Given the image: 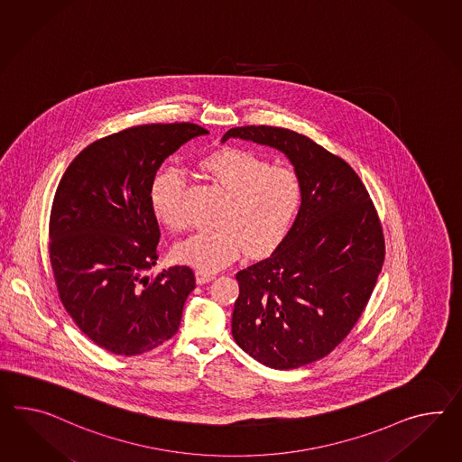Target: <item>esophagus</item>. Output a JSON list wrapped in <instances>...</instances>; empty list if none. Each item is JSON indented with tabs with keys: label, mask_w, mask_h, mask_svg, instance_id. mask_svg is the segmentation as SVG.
Instances as JSON below:
<instances>
[{
	"label": "esophagus",
	"mask_w": 462,
	"mask_h": 462,
	"mask_svg": "<svg viewBox=\"0 0 462 462\" xmlns=\"http://www.w3.org/2000/svg\"><path fill=\"white\" fill-rule=\"evenodd\" d=\"M211 280H214V274H211V273L202 272V270L196 272V282H198V284L209 283Z\"/></svg>",
	"instance_id": "34e87169"
}]
</instances>
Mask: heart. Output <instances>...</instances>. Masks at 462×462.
<instances>
[{
	"label": "heart",
	"instance_id": "obj_1",
	"mask_svg": "<svg viewBox=\"0 0 462 462\" xmlns=\"http://www.w3.org/2000/svg\"><path fill=\"white\" fill-rule=\"evenodd\" d=\"M202 171L227 192L214 229H199L176 245L180 263L202 272H217L236 260L241 249L266 254L290 233L303 201V184L295 171L273 167L249 151L225 149L208 155ZM186 179L176 166H164L154 178L151 199L159 221L179 231L188 225Z\"/></svg>",
	"mask_w": 462,
	"mask_h": 462
}]
</instances>
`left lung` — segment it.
Wrapping results in <instances>:
<instances>
[{
	"label": "left lung",
	"mask_w": 462,
	"mask_h": 462,
	"mask_svg": "<svg viewBox=\"0 0 462 462\" xmlns=\"http://www.w3.org/2000/svg\"><path fill=\"white\" fill-rule=\"evenodd\" d=\"M286 155L303 184L295 223L272 256L236 273L231 331L266 367L290 370L328 356L360 319L383 263L375 208L356 171L298 132L270 125L223 135Z\"/></svg>",
	"instance_id": "left-lung-1"
}]
</instances>
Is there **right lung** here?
Segmentation results:
<instances>
[{"label":"right lung","instance_id":"right-lung-1","mask_svg":"<svg viewBox=\"0 0 462 462\" xmlns=\"http://www.w3.org/2000/svg\"><path fill=\"white\" fill-rule=\"evenodd\" d=\"M196 124H151L112 134L73 159L50 216V261L60 300L77 327L116 356H141L179 328L196 288L188 266L149 276L159 225L151 189L159 167Z\"/></svg>","mask_w":462,"mask_h":462}]
</instances>
